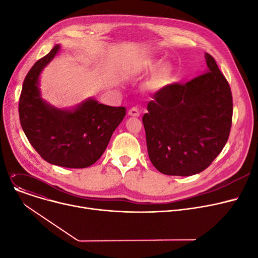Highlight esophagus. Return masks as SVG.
Masks as SVG:
<instances>
[{
  "label": "esophagus",
  "instance_id": "obj_1",
  "mask_svg": "<svg viewBox=\"0 0 258 258\" xmlns=\"http://www.w3.org/2000/svg\"><path fill=\"white\" fill-rule=\"evenodd\" d=\"M128 115H130V116H134V117L140 116V112H139V110H138V107H137V106H133L132 108H130Z\"/></svg>",
  "mask_w": 258,
  "mask_h": 258
}]
</instances>
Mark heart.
<instances>
[{
    "label": "heart",
    "mask_w": 258,
    "mask_h": 258,
    "mask_svg": "<svg viewBox=\"0 0 258 258\" xmlns=\"http://www.w3.org/2000/svg\"><path fill=\"white\" fill-rule=\"evenodd\" d=\"M157 66H158V62H156L153 59H144L138 63L137 70L141 72H150L155 70ZM170 77H171V71L168 67H165L156 74L154 80L156 81V84L160 86H164L169 83Z\"/></svg>",
    "instance_id": "1"
}]
</instances>
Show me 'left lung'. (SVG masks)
<instances>
[{"instance_id": "1", "label": "left lung", "mask_w": 258, "mask_h": 258, "mask_svg": "<svg viewBox=\"0 0 258 258\" xmlns=\"http://www.w3.org/2000/svg\"><path fill=\"white\" fill-rule=\"evenodd\" d=\"M205 58V73L161 88L142 117L148 157L164 174L185 177L205 170L228 141L231 89L215 59L208 53Z\"/></svg>"}]
</instances>
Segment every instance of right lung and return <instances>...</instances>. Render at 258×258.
Masks as SVG:
<instances>
[{
  "label": "right lung",
  "mask_w": 258,
  "mask_h": 258,
  "mask_svg": "<svg viewBox=\"0 0 258 258\" xmlns=\"http://www.w3.org/2000/svg\"><path fill=\"white\" fill-rule=\"evenodd\" d=\"M58 50L57 45L27 73L19 101L20 122L27 139L48 163L86 168L102 156L126 108L104 105L94 99L73 111L47 104L39 96L38 76Z\"/></svg>",
  "instance_id": "obj_1"
}]
</instances>
